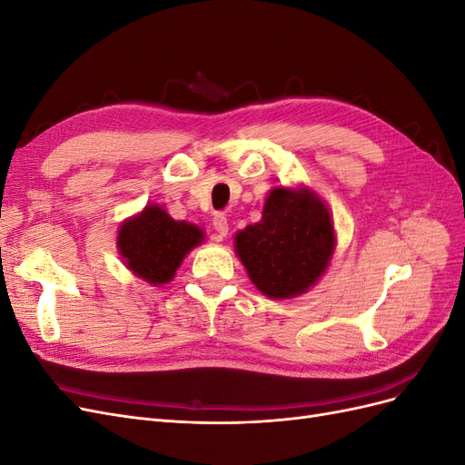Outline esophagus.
Returning <instances> with one entry per match:
<instances>
[{
	"instance_id": "1",
	"label": "esophagus",
	"mask_w": 465,
	"mask_h": 465,
	"mask_svg": "<svg viewBox=\"0 0 465 465\" xmlns=\"http://www.w3.org/2000/svg\"><path fill=\"white\" fill-rule=\"evenodd\" d=\"M213 229H215V241H223L229 232V221L223 213H217L213 217Z\"/></svg>"
}]
</instances>
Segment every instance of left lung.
Masks as SVG:
<instances>
[{
	"label": "left lung",
	"instance_id": "8db88e82",
	"mask_svg": "<svg viewBox=\"0 0 465 465\" xmlns=\"http://www.w3.org/2000/svg\"><path fill=\"white\" fill-rule=\"evenodd\" d=\"M333 252V223L308 190L273 188L262 221L236 234V254L263 294L289 299L312 287Z\"/></svg>",
	"mask_w": 465,
	"mask_h": 465
}]
</instances>
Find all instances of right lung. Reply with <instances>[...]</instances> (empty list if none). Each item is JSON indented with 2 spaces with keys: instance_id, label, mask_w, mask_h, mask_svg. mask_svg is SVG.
Returning a JSON list of instances; mask_svg holds the SVG:
<instances>
[{
  "instance_id": "1",
  "label": "right lung",
  "mask_w": 465,
  "mask_h": 465,
  "mask_svg": "<svg viewBox=\"0 0 465 465\" xmlns=\"http://www.w3.org/2000/svg\"><path fill=\"white\" fill-rule=\"evenodd\" d=\"M203 241V232L184 221L168 217L164 209L147 205L122 224L118 248L130 270L153 285L171 281L188 252Z\"/></svg>"
}]
</instances>
